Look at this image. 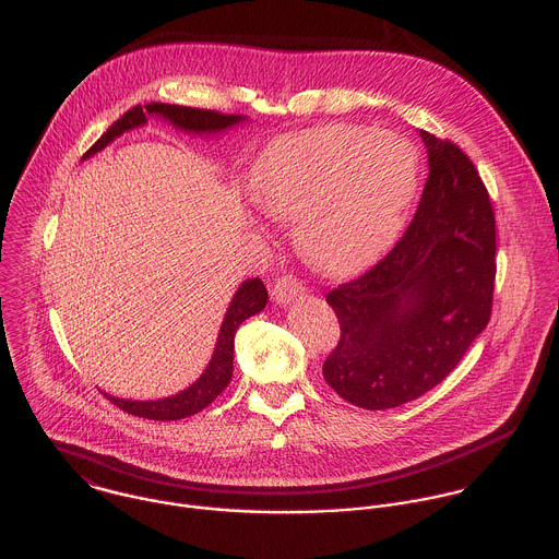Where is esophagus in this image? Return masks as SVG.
<instances>
[{
	"label": "esophagus",
	"mask_w": 559,
	"mask_h": 559,
	"mask_svg": "<svg viewBox=\"0 0 559 559\" xmlns=\"http://www.w3.org/2000/svg\"><path fill=\"white\" fill-rule=\"evenodd\" d=\"M301 293H304V284L295 275H282L275 282V286L271 290V297H273L275 304H288L290 299H295Z\"/></svg>",
	"instance_id": "obj_1"
}]
</instances>
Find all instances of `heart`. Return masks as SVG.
<instances>
[{"mask_svg": "<svg viewBox=\"0 0 559 559\" xmlns=\"http://www.w3.org/2000/svg\"><path fill=\"white\" fill-rule=\"evenodd\" d=\"M416 182L409 141L356 126L280 136L253 169L255 201L297 221L299 253L328 275L358 273L392 245Z\"/></svg>", "mask_w": 559, "mask_h": 559, "instance_id": "heart-1", "label": "heart"}]
</instances>
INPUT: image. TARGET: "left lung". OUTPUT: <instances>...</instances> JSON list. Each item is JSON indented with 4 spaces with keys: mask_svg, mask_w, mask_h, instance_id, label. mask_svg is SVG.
Returning a JSON list of instances; mask_svg holds the SVG:
<instances>
[{
    "mask_svg": "<svg viewBox=\"0 0 559 559\" xmlns=\"http://www.w3.org/2000/svg\"><path fill=\"white\" fill-rule=\"evenodd\" d=\"M429 178L399 242L358 280L328 293L341 338L325 381L349 403L388 409L438 385L492 312L497 227L471 158L420 130Z\"/></svg>",
    "mask_w": 559,
    "mask_h": 559,
    "instance_id": "obj_1",
    "label": "left lung"
}]
</instances>
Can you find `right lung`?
I'll return each instance as SVG.
<instances>
[{
  "mask_svg": "<svg viewBox=\"0 0 559 559\" xmlns=\"http://www.w3.org/2000/svg\"><path fill=\"white\" fill-rule=\"evenodd\" d=\"M147 115L167 119L176 128H180L185 132H194V134L223 132V130L245 121V117H240V115H223L216 110H201V108L174 106V104H147L145 108L134 106L121 119H117L106 130V134L99 136V141L84 154V158L102 152L108 143H112L123 132L141 128L147 121ZM266 301H269V293H266L262 280L253 277V280H247L240 284V288L236 290V295L225 312V319L221 323V332H218V338L214 345L212 360L207 362V369L201 372V377L192 385H188L187 390H182L174 396H167V399H156V401H130V399L110 396L106 392H104V396H108L123 412L141 416V418H152V420H178V418H187V416L201 412L225 390V385L231 379L236 330L240 328L242 321H247L249 317L264 310Z\"/></svg>",
  "mask_w": 559,
  "mask_h": 559,
  "instance_id": "right-lung-1",
  "label": "right lung"
}]
</instances>
